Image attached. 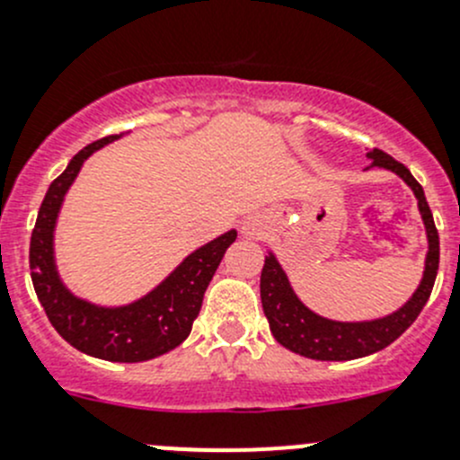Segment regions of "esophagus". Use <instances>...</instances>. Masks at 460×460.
<instances>
[{"mask_svg":"<svg viewBox=\"0 0 460 460\" xmlns=\"http://www.w3.org/2000/svg\"><path fill=\"white\" fill-rule=\"evenodd\" d=\"M268 225L263 220V215H250L245 222H243V235L247 238H259V235L266 234Z\"/></svg>","mask_w":460,"mask_h":460,"instance_id":"obj_1","label":"esophagus"}]
</instances>
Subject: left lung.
Instances as JSON below:
<instances>
[{
    "label": "left lung",
    "mask_w": 460,
    "mask_h": 460,
    "mask_svg": "<svg viewBox=\"0 0 460 460\" xmlns=\"http://www.w3.org/2000/svg\"><path fill=\"white\" fill-rule=\"evenodd\" d=\"M371 164L367 169H387L394 172L408 188L412 190L420 208L421 222L429 240V252L424 261V275H421L420 287L415 288L408 302L401 305L396 312L387 316L371 318V321H332L312 309L296 296L287 270L281 268L277 256L268 250L266 263L261 270V305L270 323V332L284 349L302 355L309 359H323V362H346V359H358L364 355L378 353L385 346L401 337L411 328L420 312L424 309L426 300L431 296L433 281L438 275V263H440V238L433 225V215L426 204L424 190L417 183L408 169L396 163L387 153L374 151L367 153Z\"/></svg>",
    "instance_id": "8db88e82"
}]
</instances>
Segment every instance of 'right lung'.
I'll return each instance as SVG.
<instances>
[{
  "mask_svg": "<svg viewBox=\"0 0 460 460\" xmlns=\"http://www.w3.org/2000/svg\"><path fill=\"white\" fill-rule=\"evenodd\" d=\"M121 135L98 139L70 160L45 192L29 245V268L36 296L57 332L91 358L107 362H146L169 353L188 339L201 300L220 266L226 247L238 235L229 229L185 256L158 287L128 305H96L75 296L64 284L55 259V231L61 206L82 164Z\"/></svg>",
  "mask_w": 460,
  "mask_h": 460,
  "instance_id": "1",
  "label": "right lung"
}]
</instances>
